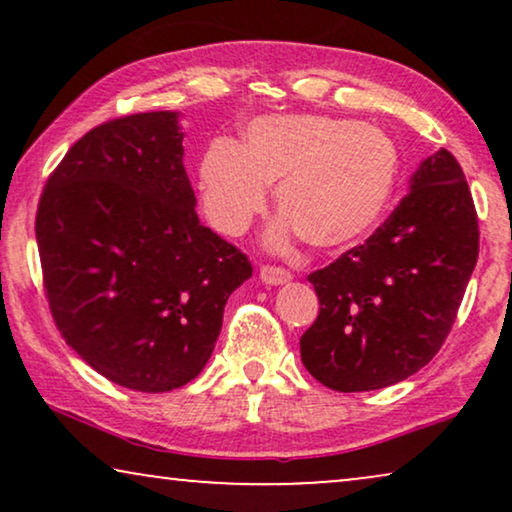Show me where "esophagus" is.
<instances>
[{"mask_svg":"<svg viewBox=\"0 0 512 512\" xmlns=\"http://www.w3.org/2000/svg\"><path fill=\"white\" fill-rule=\"evenodd\" d=\"M258 275H261V282L270 284V286H279V284L291 282V272L284 270V268H275V265H263Z\"/></svg>","mask_w":512,"mask_h":512,"instance_id":"obj_1","label":"esophagus"}]
</instances>
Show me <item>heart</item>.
Instances as JSON below:
<instances>
[{"mask_svg":"<svg viewBox=\"0 0 512 512\" xmlns=\"http://www.w3.org/2000/svg\"><path fill=\"white\" fill-rule=\"evenodd\" d=\"M401 153L375 125L321 114L261 116L242 142L216 139L198 167L200 205L223 235H242L277 184L282 209L265 244L284 251L303 235L317 249H345L375 230L394 198Z\"/></svg>","mask_w":512,"mask_h":512,"instance_id":"1","label":"heart"}]
</instances>
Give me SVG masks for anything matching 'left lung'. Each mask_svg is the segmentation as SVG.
Instances as JSON below:
<instances>
[{
	"instance_id": "8db88e82",
	"label": "left lung",
	"mask_w": 512,
	"mask_h": 512,
	"mask_svg": "<svg viewBox=\"0 0 512 512\" xmlns=\"http://www.w3.org/2000/svg\"><path fill=\"white\" fill-rule=\"evenodd\" d=\"M478 242L464 170L440 149L366 242L307 277L321 307L300 338V359L314 380L352 394L424 368L457 319Z\"/></svg>"
}]
</instances>
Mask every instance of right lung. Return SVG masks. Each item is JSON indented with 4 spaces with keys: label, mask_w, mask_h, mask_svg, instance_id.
I'll use <instances>...</instances> for the list:
<instances>
[{
    "label": "right lung",
    "mask_w": 512,
    "mask_h": 512,
    "mask_svg": "<svg viewBox=\"0 0 512 512\" xmlns=\"http://www.w3.org/2000/svg\"><path fill=\"white\" fill-rule=\"evenodd\" d=\"M177 111L116 118L83 135L46 181L37 244L62 338L121 387L160 394L200 375L240 249L202 226Z\"/></svg>",
    "instance_id": "obj_1"
}]
</instances>
